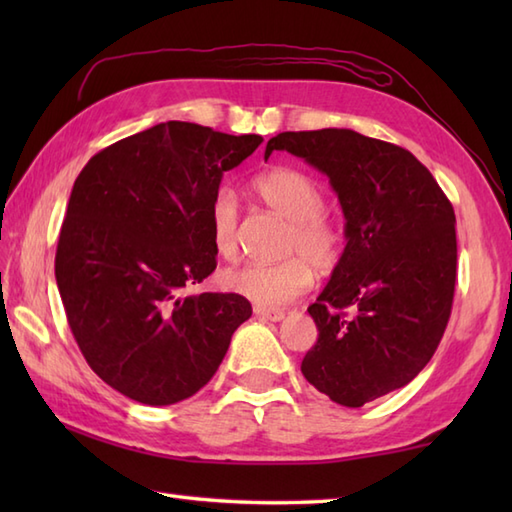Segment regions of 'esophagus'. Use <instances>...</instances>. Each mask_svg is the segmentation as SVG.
I'll return each mask as SVG.
<instances>
[{"instance_id": "1", "label": "esophagus", "mask_w": 512, "mask_h": 512, "mask_svg": "<svg viewBox=\"0 0 512 512\" xmlns=\"http://www.w3.org/2000/svg\"><path fill=\"white\" fill-rule=\"evenodd\" d=\"M255 314H257V317H262V319H266V321H275V323L286 317V312H284V310L262 308V306H255Z\"/></svg>"}]
</instances>
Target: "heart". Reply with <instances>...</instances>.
I'll list each match as a JSON object with an SVG mask.
<instances>
[{
  "label": "heart",
  "instance_id": "1",
  "mask_svg": "<svg viewBox=\"0 0 512 512\" xmlns=\"http://www.w3.org/2000/svg\"><path fill=\"white\" fill-rule=\"evenodd\" d=\"M253 191L268 209L286 217L288 255L277 264H246L224 273V286L262 308L286 306L306 295L314 284V270L330 273L341 262L343 233L323 213L325 198L317 182L297 169H270L259 173ZM211 237L220 257L233 262L237 244V202L222 189L211 204Z\"/></svg>",
  "mask_w": 512,
  "mask_h": 512
}]
</instances>
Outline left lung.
Segmentation results:
<instances>
[{
  "instance_id": "left-lung-1",
  "label": "left lung",
  "mask_w": 512,
  "mask_h": 512,
  "mask_svg": "<svg viewBox=\"0 0 512 512\" xmlns=\"http://www.w3.org/2000/svg\"><path fill=\"white\" fill-rule=\"evenodd\" d=\"M273 151L303 158L339 195L347 244L308 308L319 339L301 372L330 400L363 407L411 383L447 330L458 266L453 206L411 151L352 129L284 132L264 156Z\"/></svg>"
}]
</instances>
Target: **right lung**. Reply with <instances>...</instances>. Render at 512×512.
<instances>
[{
	"label": "right lung",
	"instance_id": "obj_1",
	"mask_svg": "<svg viewBox=\"0 0 512 512\" xmlns=\"http://www.w3.org/2000/svg\"><path fill=\"white\" fill-rule=\"evenodd\" d=\"M262 140L167 121L105 147L74 180L54 277L85 361L123 396L151 407L193 396L253 314L235 292L191 288L217 266L224 171Z\"/></svg>",
	"mask_w": 512,
	"mask_h": 512
}]
</instances>
